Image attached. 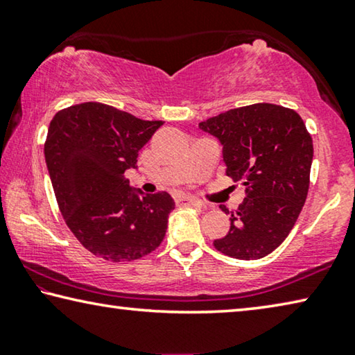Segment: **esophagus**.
I'll use <instances>...</instances> for the list:
<instances>
[{
    "label": "esophagus",
    "instance_id": "esophagus-1",
    "mask_svg": "<svg viewBox=\"0 0 355 355\" xmlns=\"http://www.w3.org/2000/svg\"><path fill=\"white\" fill-rule=\"evenodd\" d=\"M177 204H183V205H196V207H200L199 200H196L194 198H187V196H182V198H177L175 199Z\"/></svg>",
    "mask_w": 355,
    "mask_h": 355
}]
</instances>
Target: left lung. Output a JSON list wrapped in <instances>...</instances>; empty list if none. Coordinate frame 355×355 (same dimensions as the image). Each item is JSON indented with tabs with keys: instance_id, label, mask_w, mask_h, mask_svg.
<instances>
[{
	"instance_id": "obj_1",
	"label": "left lung",
	"mask_w": 355,
	"mask_h": 355,
	"mask_svg": "<svg viewBox=\"0 0 355 355\" xmlns=\"http://www.w3.org/2000/svg\"><path fill=\"white\" fill-rule=\"evenodd\" d=\"M223 145L226 175L242 182L245 198L231 214L216 250L237 260H260L282 244L308 198L313 139L295 110L253 103L199 123Z\"/></svg>"
}]
</instances>
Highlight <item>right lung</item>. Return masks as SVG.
<instances>
[{
  "mask_svg": "<svg viewBox=\"0 0 355 355\" xmlns=\"http://www.w3.org/2000/svg\"><path fill=\"white\" fill-rule=\"evenodd\" d=\"M162 124L98 102L73 105L52 118L44 156L57 204L95 257L132 261L161 245L175 202L166 191L135 193L124 172L137 167L139 151Z\"/></svg>",
  "mask_w": 355,
  "mask_h": 355,
  "instance_id": "obj_1",
  "label": "right lung"
}]
</instances>
